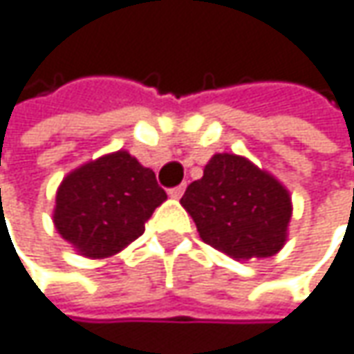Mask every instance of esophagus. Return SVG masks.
<instances>
[{"instance_id":"34e87169","label":"esophagus","mask_w":354,"mask_h":354,"mask_svg":"<svg viewBox=\"0 0 354 354\" xmlns=\"http://www.w3.org/2000/svg\"><path fill=\"white\" fill-rule=\"evenodd\" d=\"M168 194H170V198H180L182 194H184V186H176V188H170V190H168Z\"/></svg>"}]
</instances>
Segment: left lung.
Here are the masks:
<instances>
[{
  "label": "left lung",
  "instance_id": "left-lung-1",
  "mask_svg": "<svg viewBox=\"0 0 354 354\" xmlns=\"http://www.w3.org/2000/svg\"><path fill=\"white\" fill-rule=\"evenodd\" d=\"M182 206L196 222L200 239L232 259H266L286 240L290 196L279 180L246 158L214 154L194 180Z\"/></svg>",
  "mask_w": 354,
  "mask_h": 354
}]
</instances>
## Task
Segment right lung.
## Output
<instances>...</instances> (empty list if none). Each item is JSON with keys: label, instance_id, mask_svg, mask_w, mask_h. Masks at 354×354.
Wrapping results in <instances>:
<instances>
[{"label": "right lung", "instance_id": "obj_1", "mask_svg": "<svg viewBox=\"0 0 354 354\" xmlns=\"http://www.w3.org/2000/svg\"><path fill=\"white\" fill-rule=\"evenodd\" d=\"M164 200L166 192L150 168L128 152H114L64 178L53 222L77 252L106 259L144 234L146 222Z\"/></svg>", "mask_w": 354, "mask_h": 354}]
</instances>
